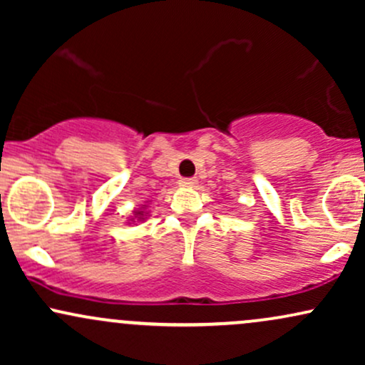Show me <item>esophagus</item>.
<instances>
[{
    "label": "esophagus",
    "instance_id": "esophagus-1",
    "mask_svg": "<svg viewBox=\"0 0 365 365\" xmlns=\"http://www.w3.org/2000/svg\"><path fill=\"white\" fill-rule=\"evenodd\" d=\"M197 180L195 178H182L180 180V187H195Z\"/></svg>",
    "mask_w": 365,
    "mask_h": 365
}]
</instances>
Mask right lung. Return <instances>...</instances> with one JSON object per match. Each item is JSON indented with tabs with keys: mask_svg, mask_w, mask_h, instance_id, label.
Instances as JSON below:
<instances>
[{
	"mask_svg": "<svg viewBox=\"0 0 365 365\" xmlns=\"http://www.w3.org/2000/svg\"><path fill=\"white\" fill-rule=\"evenodd\" d=\"M135 217H139V220H144V211H135Z\"/></svg>",
	"mask_w": 365,
	"mask_h": 365,
	"instance_id": "obj_1",
	"label": "right lung"
}]
</instances>
